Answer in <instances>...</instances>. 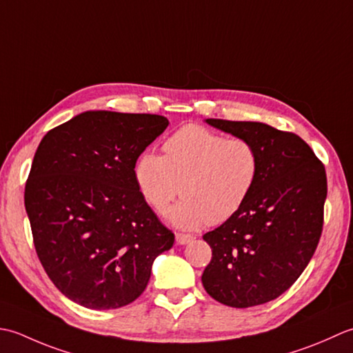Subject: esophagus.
Here are the masks:
<instances>
[{"label":"esophagus","mask_w":353,"mask_h":353,"mask_svg":"<svg viewBox=\"0 0 353 353\" xmlns=\"http://www.w3.org/2000/svg\"><path fill=\"white\" fill-rule=\"evenodd\" d=\"M175 239H176V242L179 243V245H185V243L192 242L193 239H195V237H193L192 234H185V233H176V234H175Z\"/></svg>","instance_id":"obj_1"}]
</instances>
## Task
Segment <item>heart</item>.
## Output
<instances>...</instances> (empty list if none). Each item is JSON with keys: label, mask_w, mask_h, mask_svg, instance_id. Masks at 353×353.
Returning <instances> with one entry per match:
<instances>
[{"label": "heart", "mask_w": 353, "mask_h": 353, "mask_svg": "<svg viewBox=\"0 0 353 353\" xmlns=\"http://www.w3.org/2000/svg\"><path fill=\"white\" fill-rule=\"evenodd\" d=\"M164 155L143 152L134 176L140 193L163 213L179 192L184 198L169 212L179 228L222 224L247 203L261 172V157L245 139H227L210 129L189 125L169 137Z\"/></svg>", "instance_id": "1"}]
</instances>
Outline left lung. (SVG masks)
Segmentation results:
<instances>
[{"instance_id": "obj_1", "label": "left lung", "mask_w": 353, "mask_h": 353, "mask_svg": "<svg viewBox=\"0 0 353 353\" xmlns=\"http://www.w3.org/2000/svg\"><path fill=\"white\" fill-rule=\"evenodd\" d=\"M205 123L253 143L261 172L241 210L203 236L212 261L201 280L222 305H263L296 282L319 245L327 195L325 166L292 132L261 121Z\"/></svg>"}]
</instances>
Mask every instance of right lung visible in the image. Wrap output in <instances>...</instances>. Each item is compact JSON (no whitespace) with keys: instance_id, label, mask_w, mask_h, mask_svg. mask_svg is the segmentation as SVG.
Instances as JSON below:
<instances>
[{"instance_id":"add662e5","label":"right lung","mask_w":353,"mask_h":353,"mask_svg":"<svg viewBox=\"0 0 353 353\" xmlns=\"http://www.w3.org/2000/svg\"><path fill=\"white\" fill-rule=\"evenodd\" d=\"M169 120L85 111L46 134L24 193L36 253L63 296L106 311L145 291L152 263L174 245L135 183L143 150Z\"/></svg>"}]
</instances>
